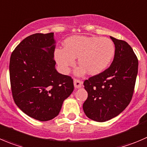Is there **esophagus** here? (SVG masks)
Returning a JSON list of instances; mask_svg holds the SVG:
<instances>
[{"label": "esophagus", "instance_id": "obj_1", "mask_svg": "<svg viewBox=\"0 0 147 147\" xmlns=\"http://www.w3.org/2000/svg\"><path fill=\"white\" fill-rule=\"evenodd\" d=\"M82 82L80 80L75 79L74 80V85H75V88H80L82 87Z\"/></svg>", "mask_w": 147, "mask_h": 147}]
</instances>
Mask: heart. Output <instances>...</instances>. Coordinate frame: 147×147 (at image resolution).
<instances>
[{"label": "heart", "mask_w": 147, "mask_h": 147, "mask_svg": "<svg viewBox=\"0 0 147 147\" xmlns=\"http://www.w3.org/2000/svg\"><path fill=\"white\" fill-rule=\"evenodd\" d=\"M114 55L115 46L111 39L95 36H71L65 41V48L55 51V59L65 72H69L78 57V75L86 71L92 75L101 73L109 66Z\"/></svg>", "instance_id": "obj_1"}]
</instances>
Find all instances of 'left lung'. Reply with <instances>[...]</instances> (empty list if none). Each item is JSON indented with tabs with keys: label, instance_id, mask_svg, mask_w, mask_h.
<instances>
[{
	"label": "left lung",
	"instance_id": "8db88e82",
	"mask_svg": "<svg viewBox=\"0 0 147 147\" xmlns=\"http://www.w3.org/2000/svg\"><path fill=\"white\" fill-rule=\"evenodd\" d=\"M115 45L111 65L84 82L88 98L82 108L89 119L104 122L120 114L129 105L134 91L139 62L130 45L111 36Z\"/></svg>",
	"mask_w": 147,
	"mask_h": 147
}]
</instances>
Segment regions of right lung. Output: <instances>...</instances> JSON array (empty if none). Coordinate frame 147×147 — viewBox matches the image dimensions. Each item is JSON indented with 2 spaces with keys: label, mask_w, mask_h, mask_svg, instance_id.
Instances as JSON below:
<instances>
[{
  "label": "right lung",
  "mask_w": 147,
  "mask_h": 147,
  "mask_svg": "<svg viewBox=\"0 0 147 147\" xmlns=\"http://www.w3.org/2000/svg\"><path fill=\"white\" fill-rule=\"evenodd\" d=\"M54 33L27 36L12 52L9 73L14 102L30 117L47 121L59 114L73 80L55 69Z\"/></svg>",
  "instance_id": "add662e5"
}]
</instances>
